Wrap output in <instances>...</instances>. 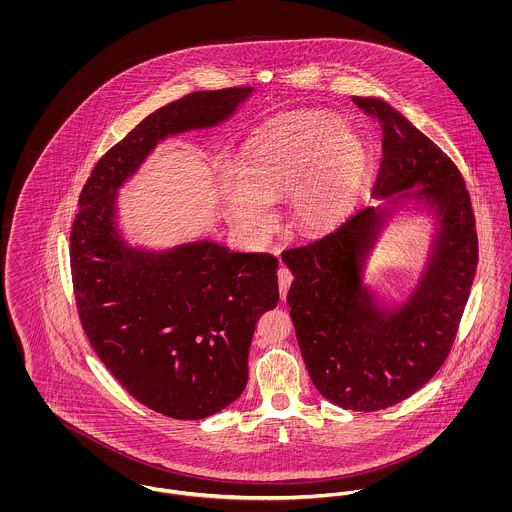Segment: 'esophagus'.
Listing matches in <instances>:
<instances>
[{"label": "esophagus", "instance_id": "esophagus-1", "mask_svg": "<svg viewBox=\"0 0 512 512\" xmlns=\"http://www.w3.org/2000/svg\"><path fill=\"white\" fill-rule=\"evenodd\" d=\"M293 276L292 272L286 267L278 268V288H280V297L286 299V293L290 290V284H292Z\"/></svg>", "mask_w": 512, "mask_h": 512}]
</instances>
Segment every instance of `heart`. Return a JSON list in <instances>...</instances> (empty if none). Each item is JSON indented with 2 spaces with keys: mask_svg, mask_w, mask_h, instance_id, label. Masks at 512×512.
Instances as JSON below:
<instances>
[{
  "mask_svg": "<svg viewBox=\"0 0 512 512\" xmlns=\"http://www.w3.org/2000/svg\"><path fill=\"white\" fill-rule=\"evenodd\" d=\"M366 167L368 147L340 117L299 111L245 144L240 174L220 172V194L228 215L249 234L265 228L268 201L286 194L293 228L320 234L345 217Z\"/></svg>",
  "mask_w": 512,
  "mask_h": 512,
  "instance_id": "1",
  "label": "heart"
}]
</instances>
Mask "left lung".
I'll use <instances>...</instances> for the list:
<instances>
[{
  "mask_svg": "<svg viewBox=\"0 0 512 512\" xmlns=\"http://www.w3.org/2000/svg\"><path fill=\"white\" fill-rule=\"evenodd\" d=\"M353 103L382 130L374 197H424L438 209L434 257L409 301L391 313L361 282L382 207L355 211L330 234L282 251V261L292 270L286 301L315 388L338 407L372 413L411 397L445 363L476 274L478 234L463 174L447 153L386 101Z\"/></svg>",
  "mask_w": 512,
  "mask_h": 512,
  "instance_id": "left-lung-1",
  "label": "left lung"
}]
</instances>
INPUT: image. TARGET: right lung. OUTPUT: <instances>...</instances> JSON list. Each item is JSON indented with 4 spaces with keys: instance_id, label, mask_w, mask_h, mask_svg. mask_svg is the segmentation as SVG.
Wrapping results in <instances>:
<instances>
[{
    "instance_id": "add662e5",
    "label": "right lung",
    "mask_w": 512,
    "mask_h": 512,
    "mask_svg": "<svg viewBox=\"0 0 512 512\" xmlns=\"http://www.w3.org/2000/svg\"><path fill=\"white\" fill-rule=\"evenodd\" d=\"M249 94L194 92L147 115L96 163L71 228L76 311L94 351L136 401L178 420L242 395L255 322L278 303V261L215 242L132 249L117 232V190L159 140L219 124Z\"/></svg>"
}]
</instances>
